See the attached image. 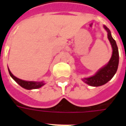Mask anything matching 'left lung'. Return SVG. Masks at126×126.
<instances>
[{"label":"left lung","instance_id":"left-lung-1","mask_svg":"<svg viewBox=\"0 0 126 126\" xmlns=\"http://www.w3.org/2000/svg\"><path fill=\"white\" fill-rule=\"evenodd\" d=\"M104 28L107 32V36L112 47L113 53L109 63L100 69L95 75L82 79L83 82L92 86H100L107 83L115 74L119 64V52L116 42L112 38L110 30L105 26H104Z\"/></svg>","mask_w":126,"mask_h":126}]
</instances>
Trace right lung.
Wrapping results in <instances>:
<instances>
[{"instance_id": "right-lung-1", "label": "right lung", "mask_w": 126, "mask_h": 126, "mask_svg": "<svg viewBox=\"0 0 126 126\" xmlns=\"http://www.w3.org/2000/svg\"><path fill=\"white\" fill-rule=\"evenodd\" d=\"M9 69V72L11 77L13 79L15 80V82L17 83L18 84L20 85L21 86L25 89L27 90H32V89H37V88H41L42 86L44 85V82H32V81H25V80H22V79H19L17 78H16L15 76H13L11 71Z\"/></svg>"}]
</instances>
